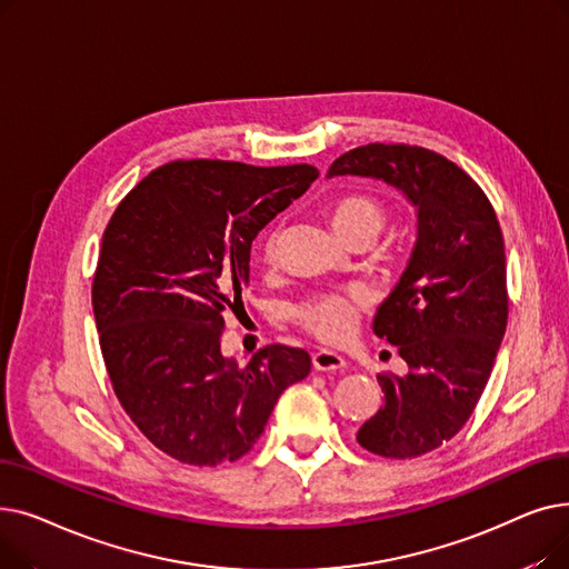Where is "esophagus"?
Instances as JSON below:
<instances>
[{
    "instance_id": "1",
    "label": "esophagus",
    "mask_w": 569,
    "mask_h": 569,
    "mask_svg": "<svg viewBox=\"0 0 569 569\" xmlns=\"http://www.w3.org/2000/svg\"><path fill=\"white\" fill-rule=\"evenodd\" d=\"M311 362L316 371H337L346 367V360L341 355L332 352V350H318L311 355Z\"/></svg>"
}]
</instances>
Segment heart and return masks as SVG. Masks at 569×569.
<instances>
[{
  "label": "heart",
  "mask_w": 569,
  "mask_h": 569,
  "mask_svg": "<svg viewBox=\"0 0 569 569\" xmlns=\"http://www.w3.org/2000/svg\"><path fill=\"white\" fill-rule=\"evenodd\" d=\"M327 221L332 230L352 244H371L387 226V204L371 193H341L327 204ZM279 232L269 230L262 237L260 256L264 264L277 260ZM392 262L397 258H390ZM367 307V297L360 290L348 292H320L307 297L305 302L295 305L290 311L292 322L322 343H343L350 339L357 325V316Z\"/></svg>",
  "instance_id": "heart-1"
}]
</instances>
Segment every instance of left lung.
Wrapping results in <instances>:
<instances>
[{
    "instance_id": "1",
    "label": "left lung",
    "mask_w": 569,
    "mask_h": 569,
    "mask_svg": "<svg viewBox=\"0 0 569 569\" xmlns=\"http://www.w3.org/2000/svg\"><path fill=\"white\" fill-rule=\"evenodd\" d=\"M327 174L382 179L417 207L412 258L373 320L410 371L378 376L382 408L357 442L385 459L422 457L463 429L489 382L510 307L500 223L475 179L427 147L362 144Z\"/></svg>"
}]
</instances>
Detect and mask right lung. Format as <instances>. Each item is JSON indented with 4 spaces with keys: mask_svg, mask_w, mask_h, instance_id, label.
<instances>
[{
    "mask_svg": "<svg viewBox=\"0 0 569 569\" xmlns=\"http://www.w3.org/2000/svg\"><path fill=\"white\" fill-rule=\"evenodd\" d=\"M318 168L170 161L110 217L92 283L112 390L142 436L189 466L244 457L288 385L311 371L302 348L221 355L223 313L242 302L251 242L300 198Z\"/></svg>",
    "mask_w": 569,
    "mask_h": 569,
    "instance_id": "right-lung-1",
    "label": "right lung"
}]
</instances>
